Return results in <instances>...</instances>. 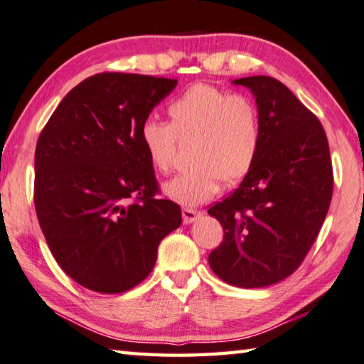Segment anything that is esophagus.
<instances>
[{"mask_svg":"<svg viewBox=\"0 0 364 364\" xmlns=\"http://www.w3.org/2000/svg\"><path fill=\"white\" fill-rule=\"evenodd\" d=\"M183 223L184 225H189L196 221L197 218L200 217V212L199 210H193V208H183Z\"/></svg>","mask_w":364,"mask_h":364,"instance_id":"obj_1","label":"esophagus"}]
</instances>
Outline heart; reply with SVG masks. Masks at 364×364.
<instances>
[{"mask_svg":"<svg viewBox=\"0 0 364 364\" xmlns=\"http://www.w3.org/2000/svg\"><path fill=\"white\" fill-rule=\"evenodd\" d=\"M170 123L146 120L139 138L160 173L175 165L178 138H194L196 167L164 184V193L183 205H200L218 193L221 181L236 184L250 173L260 154L262 123L255 102L244 95L196 83L170 102Z\"/></svg>","mask_w":364,"mask_h":364,"instance_id":"obj_1","label":"heart"}]
</instances>
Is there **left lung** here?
<instances>
[{"label":"left lung","instance_id":"1","mask_svg":"<svg viewBox=\"0 0 364 364\" xmlns=\"http://www.w3.org/2000/svg\"><path fill=\"white\" fill-rule=\"evenodd\" d=\"M262 123L260 154L239 188L208 213L223 241L208 255L220 279L255 289L297 269L328 215L334 175L329 143L318 117L273 77H245Z\"/></svg>","mask_w":364,"mask_h":364}]
</instances>
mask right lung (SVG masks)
I'll use <instances>...</instances> for the list:
<instances>
[{"instance_id":"add662e5","label":"right lung","mask_w":364,"mask_h":364,"mask_svg":"<svg viewBox=\"0 0 364 364\" xmlns=\"http://www.w3.org/2000/svg\"><path fill=\"white\" fill-rule=\"evenodd\" d=\"M175 78L102 72L64 97L35 149L33 200L59 267L90 291L127 292L144 281L157 249L181 225L160 199L139 130Z\"/></svg>"}]
</instances>
